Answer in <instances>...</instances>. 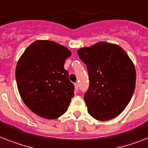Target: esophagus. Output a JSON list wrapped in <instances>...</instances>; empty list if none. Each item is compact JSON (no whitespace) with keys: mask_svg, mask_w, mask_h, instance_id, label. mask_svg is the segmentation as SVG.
Segmentation results:
<instances>
[{"mask_svg":"<svg viewBox=\"0 0 148 148\" xmlns=\"http://www.w3.org/2000/svg\"><path fill=\"white\" fill-rule=\"evenodd\" d=\"M75 88L77 91H78V89H79V83H75Z\"/></svg>","mask_w":148,"mask_h":148,"instance_id":"esophagus-1","label":"esophagus"}]
</instances>
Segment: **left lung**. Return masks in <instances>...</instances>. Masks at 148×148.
I'll return each mask as SVG.
<instances>
[{
    "instance_id": "left-lung-1",
    "label": "left lung",
    "mask_w": 148,
    "mask_h": 148,
    "mask_svg": "<svg viewBox=\"0 0 148 148\" xmlns=\"http://www.w3.org/2000/svg\"><path fill=\"white\" fill-rule=\"evenodd\" d=\"M77 53L88 71L90 85L84 99L89 114L100 121L119 116L135 88L132 60L120 46L104 41L80 48Z\"/></svg>"
}]
</instances>
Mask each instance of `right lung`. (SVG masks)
I'll use <instances>...</instances> for the list:
<instances>
[{"label": "right lung", "mask_w": 148, "mask_h": 148, "mask_svg": "<svg viewBox=\"0 0 148 148\" xmlns=\"http://www.w3.org/2000/svg\"><path fill=\"white\" fill-rule=\"evenodd\" d=\"M71 52L54 41L38 40L25 49L16 67L17 88L33 113L57 119L66 113L74 96V85L64 69Z\"/></svg>", "instance_id": "add662e5"}]
</instances>
